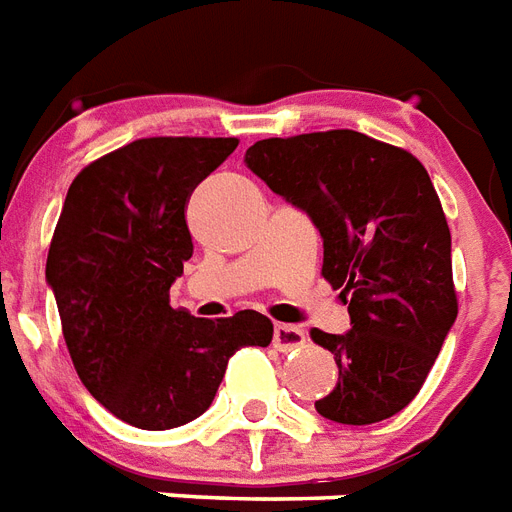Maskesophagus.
<instances>
[{"mask_svg":"<svg viewBox=\"0 0 512 512\" xmlns=\"http://www.w3.org/2000/svg\"><path fill=\"white\" fill-rule=\"evenodd\" d=\"M277 351H296L306 346V333L296 325H275V335H272Z\"/></svg>","mask_w":512,"mask_h":512,"instance_id":"obj_1","label":"esophagus"}]
</instances>
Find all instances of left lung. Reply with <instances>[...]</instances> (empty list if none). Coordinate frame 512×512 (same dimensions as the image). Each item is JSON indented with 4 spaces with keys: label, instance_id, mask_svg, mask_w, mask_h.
Instances as JSON below:
<instances>
[{
    "label": "left lung",
    "instance_id": "1",
    "mask_svg": "<svg viewBox=\"0 0 512 512\" xmlns=\"http://www.w3.org/2000/svg\"><path fill=\"white\" fill-rule=\"evenodd\" d=\"M245 163L312 219L322 277L349 304V333L312 330L338 365L317 412L343 425L402 412L457 317L452 235L423 163L351 129L259 140Z\"/></svg>",
    "mask_w": 512,
    "mask_h": 512
}]
</instances>
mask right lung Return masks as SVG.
<instances>
[{"label": "right lung", "mask_w": 512, "mask_h": 512, "mask_svg": "<svg viewBox=\"0 0 512 512\" xmlns=\"http://www.w3.org/2000/svg\"><path fill=\"white\" fill-rule=\"evenodd\" d=\"M235 137H147L79 171L49 243L47 282L89 394L118 420L166 431L211 407L227 362L269 346L272 322L245 309L222 320L171 309L192 256V190Z\"/></svg>", "instance_id": "right-lung-1"}]
</instances>
